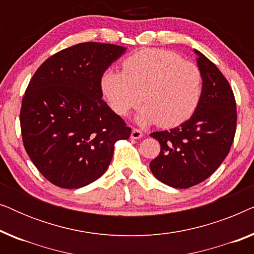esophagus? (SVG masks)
Here are the masks:
<instances>
[{
  "label": "esophagus",
  "instance_id": "esophagus-1",
  "mask_svg": "<svg viewBox=\"0 0 254 254\" xmlns=\"http://www.w3.org/2000/svg\"><path fill=\"white\" fill-rule=\"evenodd\" d=\"M131 138H134V140H138V138L143 137V133L140 129H136V128H133V130H131V135H130Z\"/></svg>",
  "mask_w": 254,
  "mask_h": 254
}]
</instances>
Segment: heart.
Returning a JSON list of instances; mask_svg holds the SVG:
<instances>
[{
    "instance_id": "b5f03b06",
    "label": "heart",
    "mask_w": 254,
    "mask_h": 254,
    "mask_svg": "<svg viewBox=\"0 0 254 254\" xmlns=\"http://www.w3.org/2000/svg\"><path fill=\"white\" fill-rule=\"evenodd\" d=\"M124 71L109 69L100 79L105 99L118 116L125 117L142 102L136 123H158L173 128L190 119L202 96V75L193 62L175 52L145 48L128 57Z\"/></svg>"
}]
</instances>
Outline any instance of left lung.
Masks as SVG:
<instances>
[{
	"mask_svg": "<svg viewBox=\"0 0 254 254\" xmlns=\"http://www.w3.org/2000/svg\"><path fill=\"white\" fill-rule=\"evenodd\" d=\"M202 75V96L192 117L172 129L155 131L161 152L150 162L159 182L175 189H189L216 171L234 142L237 124L232 89L216 65L194 50Z\"/></svg>",
	"mask_w": 254,
	"mask_h": 254,
	"instance_id": "1",
	"label": "left lung"
}]
</instances>
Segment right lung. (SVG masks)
<instances>
[{
  "label": "right lung",
  "mask_w": 254,
  "mask_h": 254,
  "mask_svg": "<svg viewBox=\"0 0 254 254\" xmlns=\"http://www.w3.org/2000/svg\"><path fill=\"white\" fill-rule=\"evenodd\" d=\"M127 48L81 43L48 58L29 83L20 109L25 150L52 184L79 189L104 175L114 143L131 129L102 99L100 79Z\"/></svg>",
  "instance_id": "add662e5"
}]
</instances>
